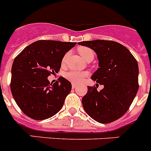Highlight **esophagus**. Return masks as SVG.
Here are the masks:
<instances>
[{
    "label": "esophagus",
    "mask_w": 151,
    "mask_h": 151,
    "mask_svg": "<svg viewBox=\"0 0 151 151\" xmlns=\"http://www.w3.org/2000/svg\"><path fill=\"white\" fill-rule=\"evenodd\" d=\"M77 86H78V85H77V84L73 83V85H72V87H73V88H76Z\"/></svg>",
    "instance_id": "obj_1"
}]
</instances>
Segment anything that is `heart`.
Instances as JSON below:
<instances>
[{
	"label": "heart",
	"mask_w": 151,
	"mask_h": 151,
	"mask_svg": "<svg viewBox=\"0 0 151 151\" xmlns=\"http://www.w3.org/2000/svg\"><path fill=\"white\" fill-rule=\"evenodd\" d=\"M78 54L82 57V59L85 60H87L88 59L93 57L94 58V52L92 51L91 49L88 48V47H79L78 50ZM68 55L69 54H66L64 56L63 59V64L65 63L66 59H67ZM88 76V73L87 72H81V71H76V70H70V71L67 72L65 74V77L67 78L69 81L73 82V83H80V82H83L85 78Z\"/></svg>",
	"instance_id": "heart-1"
}]
</instances>
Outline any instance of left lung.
<instances>
[{
  "instance_id": "obj_1",
  "label": "left lung",
  "mask_w": 151,
  "mask_h": 151,
  "mask_svg": "<svg viewBox=\"0 0 151 151\" xmlns=\"http://www.w3.org/2000/svg\"><path fill=\"white\" fill-rule=\"evenodd\" d=\"M78 44L96 53L99 68L91 79L104 85L100 91L88 86L82 101L84 110L97 122H114L127 112L138 92V62L125 46L116 41L94 40Z\"/></svg>"
}]
</instances>
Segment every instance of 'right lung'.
Instances as JSON below:
<instances>
[{"instance_id": "1", "label": "right lung", "mask_w": 151, "mask_h": 151, "mask_svg": "<svg viewBox=\"0 0 151 151\" xmlns=\"http://www.w3.org/2000/svg\"><path fill=\"white\" fill-rule=\"evenodd\" d=\"M76 42L35 41L15 58L11 69L10 89L17 104L36 120L52 117L62 109L71 83L63 77L50 84L48 76L59 72L63 58Z\"/></svg>"}]
</instances>
